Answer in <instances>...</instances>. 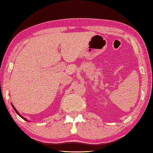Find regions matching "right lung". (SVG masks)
I'll return each instance as SVG.
<instances>
[{
	"instance_id": "add662e5",
	"label": "right lung",
	"mask_w": 153,
	"mask_h": 153,
	"mask_svg": "<svg viewBox=\"0 0 153 153\" xmlns=\"http://www.w3.org/2000/svg\"><path fill=\"white\" fill-rule=\"evenodd\" d=\"M12 106H13V109H14V111H16V113L18 114V115H19V116H20V117H21L22 118H23V120H26V121H27V120L25 119V118H24L23 117H22V116H21V115H20V114H19V113H18V111H16V108H14V106H13V105H12Z\"/></svg>"
}]
</instances>
